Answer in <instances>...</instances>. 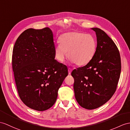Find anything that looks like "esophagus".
I'll return each instance as SVG.
<instances>
[{
  "label": "esophagus",
  "instance_id": "1",
  "mask_svg": "<svg viewBox=\"0 0 130 130\" xmlns=\"http://www.w3.org/2000/svg\"><path fill=\"white\" fill-rule=\"evenodd\" d=\"M68 74H71V72H72V69L70 68H68Z\"/></svg>",
  "mask_w": 130,
  "mask_h": 130
}]
</instances>
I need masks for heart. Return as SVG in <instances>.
<instances>
[{
	"label": "heart",
	"instance_id": "heart-1",
	"mask_svg": "<svg viewBox=\"0 0 130 130\" xmlns=\"http://www.w3.org/2000/svg\"><path fill=\"white\" fill-rule=\"evenodd\" d=\"M59 43L55 48L56 59L60 62L67 57L71 63L78 66L87 64L95 54L97 43L90 34L80 32H70L62 35L59 39Z\"/></svg>",
	"mask_w": 130,
	"mask_h": 130
}]
</instances>
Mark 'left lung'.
Masks as SVG:
<instances>
[{"label": "left lung", "instance_id": "obj_1", "mask_svg": "<svg viewBox=\"0 0 130 130\" xmlns=\"http://www.w3.org/2000/svg\"><path fill=\"white\" fill-rule=\"evenodd\" d=\"M97 40L96 53L91 61L72 72L76 100L88 110L105 104L116 90L121 73V58L118 47L102 30L91 28Z\"/></svg>", "mask_w": 130, "mask_h": 130}]
</instances>
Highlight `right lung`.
<instances>
[{
	"label": "right lung",
	"mask_w": 130,
	"mask_h": 130,
	"mask_svg": "<svg viewBox=\"0 0 130 130\" xmlns=\"http://www.w3.org/2000/svg\"><path fill=\"white\" fill-rule=\"evenodd\" d=\"M55 48L48 27L28 28L15 42L12 56L15 83L22 102L32 109L42 111L54 105L68 75L67 66L55 59Z\"/></svg>",
	"instance_id": "1"
}]
</instances>
